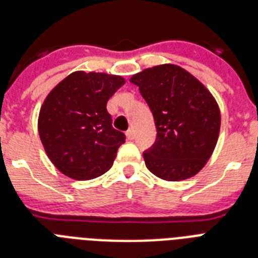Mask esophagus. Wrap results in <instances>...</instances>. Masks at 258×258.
I'll return each mask as SVG.
<instances>
[{"mask_svg": "<svg viewBox=\"0 0 258 258\" xmlns=\"http://www.w3.org/2000/svg\"><path fill=\"white\" fill-rule=\"evenodd\" d=\"M126 137H127V140H134V131L133 129H129V131L126 132Z\"/></svg>", "mask_w": 258, "mask_h": 258, "instance_id": "1", "label": "esophagus"}]
</instances>
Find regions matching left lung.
I'll return each instance as SVG.
<instances>
[{"label": "left lung", "mask_w": 258, "mask_h": 258, "mask_svg": "<svg viewBox=\"0 0 258 258\" xmlns=\"http://www.w3.org/2000/svg\"><path fill=\"white\" fill-rule=\"evenodd\" d=\"M154 117L157 138L144 153L150 171L169 182L197 175L214 153L220 109L206 87L175 64L146 68L131 78Z\"/></svg>", "instance_id": "1"}]
</instances>
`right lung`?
<instances>
[{
  "instance_id": "right-lung-1",
  "label": "right lung",
  "mask_w": 258,
  "mask_h": 258,
  "mask_svg": "<svg viewBox=\"0 0 258 258\" xmlns=\"http://www.w3.org/2000/svg\"><path fill=\"white\" fill-rule=\"evenodd\" d=\"M124 84L122 76L76 71L47 95L38 132L47 157L64 175L89 180L112 167L125 134L112 126L106 103Z\"/></svg>"
}]
</instances>
